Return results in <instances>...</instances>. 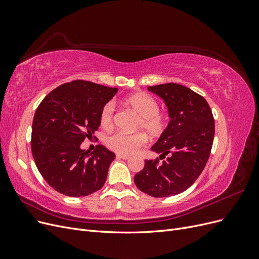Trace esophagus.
Listing matches in <instances>:
<instances>
[{
  "label": "esophagus",
  "mask_w": 259,
  "mask_h": 259,
  "mask_svg": "<svg viewBox=\"0 0 259 259\" xmlns=\"http://www.w3.org/2000/svg\"><path fill=\"white\" fill-rule=\"evenodd\" d=\"M117 159H123V160H128L130 155H122V154H116Z\"/></svg>",
  "instance_id": "1"
}]
</instances>
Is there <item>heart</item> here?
Masks as SVG:
<instances>
[{
  "label": "heart",
  "instance_id": "heart-1",
  "mask_svg": "<svg viewBox=\"0 0 259 259\" xmlns=\"http://www.w3.org/2000/svg\"><path fill=\"white\" fill-rule=\"evenodd\" d=\"M125 105L128 106L138 116L139 121L136 130L145 131L151 137L161 135L166 127V117L160 112V105L154 97L147 93H136L125 99ZM115 107L112 101L107 103L100 112V125L105 130L113 127ZM147 144V137L143 133L125 134L115 133L106 140L107 147L111 151L122 154L132 155Z\"/></svg>",
  "mask_w": 259,
  "mask_h": 259
}]
</instances>
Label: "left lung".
<instances>
[{
	"instance_id": "8db88e82",
	"label": "left lung",
	"mask_w": 259,
	"mask_h": 259,
	"mask_svg": "<svg viewBox=\"0 0 259 259\" xmlns=\"http://www.w3.org/2000/svg\"><path fill=\"white\" fill-rule=\"evenodd\" d=\"M168 108L170 121L151 150L168 154L165 161L145 160L134 177L135 185L154 198L170 197L187 190L198 179L209 158L215 121L205 98L184 85L166 83L149 86Z\"/></svg>"
}]
</instances>
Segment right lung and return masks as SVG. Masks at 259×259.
<instances>
[{
    "instance_id": "add662e5",
    "label": "right lung",
    "mask_w": 259,
    "mask_h": 259,
    "mask_svg": "<svg viewBox=\"0 0 259 259\" xmlns=\"http://www.w3.org/2000/svg\"><path fill=\"white\" fill-rule=\"evenodd\" d=\"M116 92L115 88L75 80L53 90L38 105L31 151L38 171L59 193L85 197L105 185L115 154L103 145L91 153L80 146L98 130L101 109Z\"/></svg>"
}]
</instances>
